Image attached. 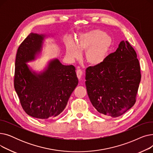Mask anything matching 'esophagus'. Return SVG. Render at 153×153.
<instances>
[{
    "mask_svg": "<svg viewBox=\"0 0 153 153\" xmlns=\"http://www.w3.org/2000/svg\"><path fill=\"white\" fill-rule=\"evenodd\" d=\"M76 74H77V76L78 79L79 80H81L82 75V71L81 69H77L76 71Z\"/></svg>",
    "mask_w": 153,
    "mask_h": 153,
    "instance_id": "34e87169",
    "label": "esophagus"
}]
</instances>
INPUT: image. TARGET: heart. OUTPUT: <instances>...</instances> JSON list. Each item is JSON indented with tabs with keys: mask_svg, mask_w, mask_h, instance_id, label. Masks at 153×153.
I'll return each mask as SVG.
<instances>
[{
	"mask_svg": "<svg viewBox=\"0 0 153 153\" xmlns=\"http://www.w3.org/2000/svg\"><path fill=\"white\" fill-rule=\"evenodd\" d=\"M112 46L111 38L100 30H94L80 35L75 43L66 45L67 57L73 60L85 51L84 59L91 66L102 64L106 59Z\"/></svg>",
	"mask_w": 153,
	"mask_h": 153,
	"instance_id": "heart-1",
	"label": "heart"
}]
</instances>
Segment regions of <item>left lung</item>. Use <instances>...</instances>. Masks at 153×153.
Segmentation results:
<instances>
[{
    "label": "left lung",
    "mask_w": 153,
    "mask_h": 153,
    "mask_svg": "<svg viewBox=\"0 0 153 153\" xmlns=\"http://www.w3.org/2000/svg\"><path fill=\"white\" fill-rule=\"evenodd\" d=\"M141 77L136 51L122 41L102 64L86 69L87 94L99 113L118 117L134 105Z\"/></svg>",
    "instance_id": "left-lung-1"
}]
</instances>
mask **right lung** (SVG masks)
Masks as SVG:
<instances>
[{"label":"right lung","mask_w":153,"mask_h":153,"mask_svg":"<svg viewBox=\"0 0 153 153\" xmlns=\"http://www.w3.org/2000/svg\"><path fill=\"white\" fill-rule=\"evenodd\" d=\"M46 36L31 33L18 48L15 64L14 87L26 113L45 120L59 115L65 108L78 84L74 66L51 60L43 72L36 73L27 62L35 59Z\"/></svg>","instance_id":"right-lung-1"}]
</instances>
